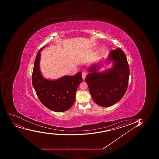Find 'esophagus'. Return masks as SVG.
I'll use <instances>...</instances> for the list:
<instances>
[{"label":"esophagus","mask_w":159,"mask_h":159,"mask_svg":"<svg viewBox=\"0 0 159 159\" xmlns=\"http://www.w3.org/2000/svg\"><path fill=\"white\" fill-rule=\"evenodd\" d=\"M87 75V72H85V71H84V72H82V79H83V80H84V79L85 78V77H86Z\"/></svg>","instance_id":"1"}]
</instances>
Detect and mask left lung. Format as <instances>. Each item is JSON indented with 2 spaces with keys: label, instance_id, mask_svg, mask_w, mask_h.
Listing matches in <instances>:
<instances>
[{
  "label": "left lung",
  "instance_id": "1",
  "mask_svg": "<svg viewBox=\"0 0 159 159\" xmlns=\"http://www.w3.org/2000/svg\"><path fill=\"white\" fill-rule=\"evenodd\" d=\"M106 61L112 62V67L101 72V63L93 65L88 68L89 74L85 79L93 101L104 107L111 106L123 98L129 75L127 58L122 49L112 50Z\"/></svg>",
  "mask_w": 159,
  "mask_h": 159
}]
</instances>
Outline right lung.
I'll return each mask as SVG.
<instances>
[{"mask_svg":"<svg viewBox=\"0 0 159 159\" xmlns=\"http://www.w3.org/2000/svg\"><path fill=\"white\" fill-rule=\"evenodd\" d=\"M43 47L35 59L32 74V84L41 103L53 111L61 112L70 108L75 102V93L82 81V72L74 75H64L55 80L44 78L40 70V59Z\"/></svg>","mask_w":159,"mask_h":159,"instance_id":"right-lung-1","label":"right lung"}]
</instances>
